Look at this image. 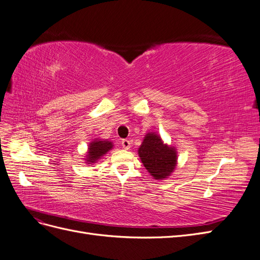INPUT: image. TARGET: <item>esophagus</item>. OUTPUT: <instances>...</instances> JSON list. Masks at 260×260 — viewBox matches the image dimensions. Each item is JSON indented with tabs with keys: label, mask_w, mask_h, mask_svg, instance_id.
<instances>
[{
	"label": "esophagus",
	"mask_w": 260,
	"mask_h": 260,
	"mask_svg": "<svg viewBox=\"0 0 260 260\" xmlns=\"http://www.w3.org/2000/svg\"><path fill=\"white\" fill-rule=\"evenodd\" d=\"M121 145H122V147L124 149H130V147H131V141H129V140H122L121 141Z\"/></svg>",
	"instance_id": "1"
}]
</instances>
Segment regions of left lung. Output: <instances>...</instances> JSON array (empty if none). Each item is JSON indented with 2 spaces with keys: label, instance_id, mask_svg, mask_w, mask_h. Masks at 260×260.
I'll use <instances>...</instances> for the list:
<instances>
[{
  "label": "left lung",
  "instance_id": "left-lung-1",
  "mask_svg": "<svg viewBox=\"0 0 260 260\" xmlns=\"http://www.w3.org/2000/svg\"><path fill=\"white\" fill-rule=\"evenodd\" d=\"M140 159L155 180L168 178L176 169L178 155L176 147L164 143L156 132H148L138 149Z\"/></svg>",
  "mask_w": 260,
  "mask_h": 260
}]
</instances>
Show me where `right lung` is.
<instances>
[{
	"mask_svg": "<svg viewBox=\"0 0 260 260\" xmlns=\"http://www.w3.org/2000/svg\"><path fill=\"white\" fill-rule=\"evenodd\" d=\"M113 147H114V144H113V142H111V141L94 139L89 143L88 152H86L85 157H84L85 164H88V165L95 164L105 154H107V152L113 149Z\"/></svg>",
	"mask_w": 260,
	"mask_h": 260,
	"instance_id": "add662e5",
	"label": "right lung"
}]
</instances>
